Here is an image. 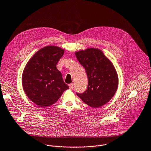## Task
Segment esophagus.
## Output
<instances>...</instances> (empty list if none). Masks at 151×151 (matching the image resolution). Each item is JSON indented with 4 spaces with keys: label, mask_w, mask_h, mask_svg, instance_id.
<instances>
[{
    "label": "esophagus",
    "mask_w": 151,
    "mask_h": 151,
    "mask_svg": "<svg viewBox=\"0 0 151 151\" xmlns=\"http://www.w3.org/2000/svg\"><path fill=\"white\" fill-rule=\"evenodd\" d=\"M69 88L70 89H73V83H70L69 85Z\"/></svg>",
    "instance_id": "esophagus-1"
}]
</instances>
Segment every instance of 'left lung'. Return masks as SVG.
<instances>
[{"label": "left lung", "instance_id": "obj_1", "mask_svg": "<svg viewBox=\"0 0 151 151\" xmlns=\"http://www.w3.org/2000/svg\"><path fill=\"white\" fill-rule=\"evenodd\" d=\"M79 63L84 67L88 76L87 89L76 95L89 106L97 108L108 103L118 87L116 70L103 52L89 48L75 52Z\"/></svg>", "mask_w": 151, "mask_h": 151}]
</instances>
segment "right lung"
<instances>
[{"label": "right lung", "mask_w": 151, "mask_h": 151, "mask_svg": "<svg viewBox=\"0 0 151 151\" xmlns=\"http://www.w3.org/2000/svg\"><path fill=\"white\" fill-rule=\"evenodd\" d=\"M63 53L64 49L59 47L45 46L30 59L23 70L22 82L24 93L40 107L53 105L69 89L56 68Z\"/></svg>", "instance_id": "obj_1"}]
</instances>
